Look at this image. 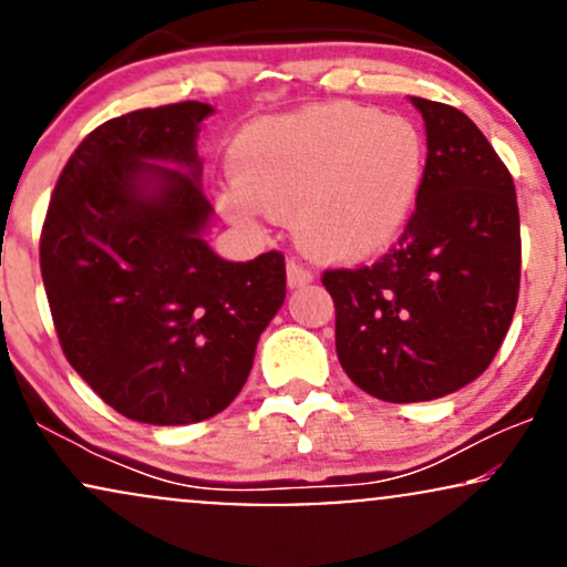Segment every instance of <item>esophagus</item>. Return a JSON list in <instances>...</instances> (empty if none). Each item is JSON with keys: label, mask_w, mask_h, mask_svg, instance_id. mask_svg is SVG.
<instances>
[{"label": "esophagus", "mask_w": 567, "mask_h": 567, "mask_svg": "<svg viewBox=\"0 0 567 567\" xmlns=\"http://www.w3.org/2000/svg\"><path fill=\"white\" fill-rule=\"evenodd\" d=\"M288 288H303V285H309L311 279H315V275H311L309 269H303L301 264H296V261H288Z\"/></svg>", "instance_id": "obj_1"}]
</instances>
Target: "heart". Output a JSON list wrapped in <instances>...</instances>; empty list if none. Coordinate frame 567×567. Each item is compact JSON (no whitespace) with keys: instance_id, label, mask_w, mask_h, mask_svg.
<instances>
[{"instance_id":"obj_1","label":"heart","mask_w":567,"mask_h":567,"mask_svg":"<svg viewBox=\"0 0 567 567\" xmlns=\"http://www.w3.org/2000/svg\"><path fill=\"white\" fill-rule=\"evenodd\" d=\"M224 216L261 231L292 216L296 237L322 261L379 256L405 231L426 178V141L405 116L357 103H320L256 122L234 143Z\"/></svg>"}]
</instances>
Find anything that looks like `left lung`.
<instances>
[{"label": "left lung", "instance_id": "1", "mask_svg": "<svg viewBox=\"0 0 567 567\" xmlns=\"http://www.w3.org/2000/svg\"><path fill=\"white\" fill-rule=\"evenodd\" d=\"M426 178L400 243L379 264L324 271L338 362L383 402H429L485 373L519 292L514 181L466 114L413 97Z\"/></svg>", "mask_w": 567, "mask_h": 567}]
</instances>
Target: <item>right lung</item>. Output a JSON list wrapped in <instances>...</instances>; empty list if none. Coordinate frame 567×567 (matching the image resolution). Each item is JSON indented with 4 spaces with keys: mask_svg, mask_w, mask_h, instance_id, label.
Instances as JSON below:
<instances>
[{
    "mask_svg": "<svg viewBox=\"0 0 567 567\" xmlns=\"http://www.w3.org/2000/svg\"><path fill=\"white\" fill-rule=\"evenodd\" d=\"M216 109L186 101L103 122L58 178L39 264L71 368L125 419L184 426L243 392L285 301V258L207 245L197 138Z\"/></svg>",
    "mask_w": 567,
    "mask_h": 567,
    "instance_id": "right-lung-1",
    "label": "right lung"
}]
</instances>
